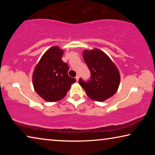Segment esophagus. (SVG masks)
Wrapping results in <instances>:
<instances>
[{
    "label": "esophagus",
    "mask_w": 155,
    "mask_h": 155,
    "mask_svg": "<svg viewBox=\"0 0 155 155\" xmlns=\"http://www.w3.org/2000/svg\"><path fill=\"white\" fill-rule=\"evenodd\" d=\"M79 75H77V76H76V77H75V79H76V80H77V81H78V80H79Z\"/></svg>",
    "instance_id": "obj_1"
}]
</instances>
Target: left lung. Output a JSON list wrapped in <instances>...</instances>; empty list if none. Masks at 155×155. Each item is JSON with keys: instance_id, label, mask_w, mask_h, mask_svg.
<instances>
[{"instance_id": "obj_1", "label": "left lung", "mask_w": 155, "mask_h": 155, "mask_svg": "<svg viewBox=\"0 0 155 155\" xmlns=\"http://www.w3.org/2000/svg\"><path fill=\"white\" fill-rule=\"evenodd\" d=\"M83 58L91 76L87 81L80 78L79 84L87 96L98 101L113 96L119 86L120 74L109 57L102 51L94 48L84 51Z\"/></svg>"}]
</instances>
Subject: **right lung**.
Segmentation results:
<instances>
[{"instance_id":"1","label":"right lung","mask_w":155,"mask_h":155,"mask_svg":"<svg viewBox=\"0 0 155 155\" xmlns=\"http://www.w3.org/2000/svg\"><path fill=\"white\" fill-rule=\"evenodd\" d=\"M63 51L53 46L46 51L36 66L32 82L36 92L47 101L63 98L76 80L68 75L69 67L62 61Z\"/></svg>"}]
</instances>
